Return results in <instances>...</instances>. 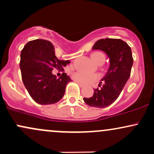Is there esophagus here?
Listing matches in <instances>:
<instances>
[{
  "label": "esophagus",
  "mask_w": 154,
  "mask_h": 154,
  "mask_svg": "<svg viewBox=\"0 0 154 154\" xmlns=\"http://www.w3.org/2000/svg\"><path fill=\"white\" fill-rule=\"evenodd\" d=\"M76 83H77V84H78L79 85V87H80V88H83V87H84V85H82V83H80V82H76Z\"/></svg>",
  "instance_id": "esophagus-1"
}]
</instances>
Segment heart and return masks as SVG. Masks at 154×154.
I'll list each match as a JSON object with an SVG mask.
<instances>
[{
  "mask_svg": "<svg viewBox=\"0 0 154 154\" xmlns=\"http://www.w3.org/2000/svg\"><path fill=\"white\" fill-rule=\"evenodd\" d=\"M91 59L95 63H98L101 61H105V56L100 52H95L91 54ZM99 77V75L97 74L85 73L82 72H77L72 74V78L76 82L85 85H90L96 82Z\"/></svg>",
  "mask_w": 154,
  "mask_h": 154,
  "instance_id": "heart-1",
  "label": "heart"
}]
</instances>
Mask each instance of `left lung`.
<instances>
[{
	"instance_id": "left-lung-1",
	"label": "left lung",
	"mask_w": 154,
	"mask_h": 154,
	"mask_svg": "<svg viewBox=\"0 0 154 154\" xmlns=\"http://www.w3.org/2000/svg\"><path fill=\"white\" fill-rule=\"evenodd\" d=\"M92 49L104 51L110 60V66L100 82L103 85H98L102 87L94 89L93 96L83 100L90 106L105 108L114 103L122 91L131 73L133 58L130 47L120 39H100Z\"/></svg>"
}]
</instances>
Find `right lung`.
I'll return each mask as SVG.
<instances>
[{
  "instance_id": "right-lung-1",
  "label": "right lung",
  "mask_w": 154,
  "mask_h": 154,
  "mask_svg": "<svg viewBox=\"0 0 154 154\" xmlns=\"http://www.w3.org/2000/svg\"><path fill=\"white\" fill-rule=\"evenodd\" d=\"M69 61L56 58L54 46L48 40L37 39L28 42L21 52L20 66L23 83L36 103L48 105L62 98L72 79L63 72L59 78L53 75L54 69L63 71Z\"/></svg>"
}]
</instances>
